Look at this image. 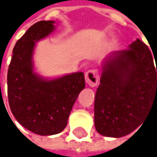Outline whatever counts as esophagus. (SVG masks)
I'll return each mask as SVG.
<instances>
[{"mask_svg": "<svg viewBox=\"0 0 157 157\" xmlns=\"http://www.w3.org/2000/svg\"><path fill=\"white\" fill-rule=\"evenodd\" d=\"M98 79H99V74L98 70H90L86 72V83L91 87L97 86L98 83Z\"/></svg>", "mask_w": 157, "mask_h": 157, "instance_id": "1", "label": "esophagus"}]
</instances>
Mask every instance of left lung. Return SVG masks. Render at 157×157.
<instances>
[{
	"label": "left lung",
	"instance_id": "obj_1",
	"mask_svg": "<svg viewBox=\"0 0 157 157\" xmlns=\"http://www.w3.org/2000/svg\"><path fill=\"white\" fill-rule=\"evenodd\" d=\"M154 59L139 39L128 49L106 58L94 102L95 128L99 134L110 137L128 135L144 123L152 106L157 105Z\"/></svg>",
	"mask_w": 157,
	"mask_h": 157
}]
</instances>
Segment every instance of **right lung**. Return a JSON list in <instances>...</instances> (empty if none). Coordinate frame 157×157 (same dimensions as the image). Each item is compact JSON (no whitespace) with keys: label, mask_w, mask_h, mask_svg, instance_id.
Returning a JSON list of instances; mask_svg holds the SVG:
<instances>
[{"label":"right lung","mask_w":157,"mask_h":157,"mask_svg":"<svg viewBox=\"0 0 157 157\" xmlns=\"http://www.w3.org/2000/svg\"><path fill=\"white\" fill-rule=\"evenodd\" d=\"M53 21H41L16 42L7 71V97L13 115L26 129L40 136L58 134L66 128L71 108L86 86L83 72L46 80L33 67L35 42L49 35Z\"/></svg>","instance_id":"add662e5"}]
</instances>
